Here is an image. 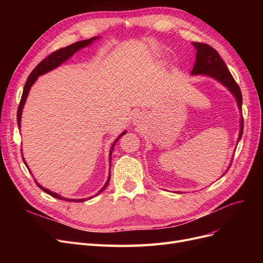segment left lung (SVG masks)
<instances>
[{
    "mask_svg": "<svg viewBox=\"0 0 263 263\" xmlns=\"http://www.w3.org/2000/svg\"><path fill=\"white\" fill-rule=\"evenodd\" d=\"M192 45L196 49V57H195L194 67L192 71H191V74L192 76L202 74L205 77H209L224 85L226 89L234 95V98L237 102L238 108H239L241 112V105H242L241 91L239 89V86H238V84L236 83V81L234 80L232 73H230V71L226 66V63L220 58L218 52L214 48H212L211 46L206 44L192 43ZM242 132H243V118L241 114L240 130H239V135H238L237 145L242 136ZM224 174H222V176H224Z\"/></svg>",
    "mask_w": 263,
    "mask_h": 263,
    "instance_id": "1",
    "label": "left lung"
}]
</instances>
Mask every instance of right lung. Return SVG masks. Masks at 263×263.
Segmentation results:
<instances>
[{"label":"right lung","instance_id":"1","mask_svg":"<svg viewBox=\"0 0 263 263\" xmlns=\"http://www.w3.org/2000/svg\"><path fill=\"white\" fill-rule=\"evenodd\" d=\"M99 38H100V37H92V38H90V39H85V41L77 42V43H74V44H72V45L65 47V48H61V49H59V50H57V51L52 52L51 54L48 55V57L45 58L42 62L38 63L37 67H36L33 71H31V73H30L29 77L27 78V81H26V83H25V86H24L23 94H22V99H21L20 105H18V109H17V124H18V128H21L22 113H23L24 105H25V102H26V100H27V95H28V93H29V91H30V87L33 86V84L36 82L38 77H41V76H43V74H45V73H47V72H49V71H51V70H53V69H55V68H58L60 65H62L63 62H66L69 58L72 57V55H73L76 52H78L79 50H81L82 48H85V47H87V46H90L91 44H93V42L98 41ZM125 134H126V130H124L121 135H119V136H118V137L115 139V141L113 142V145L110 146V150H109V163H110V161H112V153H113V149H114V146H115V144H116V141H117L119 138H121L122 136H124ZM22 158H23L24 163L26 164L27 169L29 170L28 165H27V163H26V161H25V159H24L23 155H22ZM109 166H110V164H109ZM29 172H31V171L29 170ZM109 179H110V169H109V176H108V178H107V181L105 182L104 186H103L97 194H95V196L99 195L100 193H102L103 191H104V190L106 189V186H107V184H108V182H109ZM35 182L37 183V185L44 191V192H46L47 194H49V195H51V196H53V197H55V198H58V200H63V201H68V202H79V203H80V202H84V201L90 200V198L93 197V196H91V197H86V198H79V200H74V198L63 197V196H61V195H59V194H57V193L52 192V191H50V190H48V189H45L44 186H42L41 184H39V183H38L36 180H35Z\"/></svg>","mask_w":263,"mask_h":263}]
</instances>
